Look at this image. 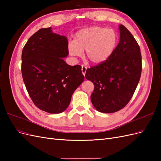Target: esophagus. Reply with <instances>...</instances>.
<instances>
[{
  "label": "esophagus",
  "mask_w": 161,
  "mask_h": 161,
  "mask_svg": "<svg viewBox=\"0 0 161 161\" xmlns=\"http://www.w3.org/2000/svg\"><path fill=\"white\" fill-rule=\"evenodd\" d=\"M81 70H82V75H83L85 76V73H86V66H82V67H81Z\"/></svg>",
  "instance_id": "esophagus-1"
}]
</instances>
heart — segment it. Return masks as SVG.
Wrapping results in <instances>:
<instances>
[{
    "instance_id": "obj_1",
    "label": "heart",
    "mask_w": 161,
    "mask_h": 161,
    "mask_svg": "<svg viewBox=\"0 0 161 161\" xmlns=\"http://www.w3.org/2000/svg\"><path fill=\"white\" fill-rule=\"evenodd\" d=\"M117 34L111 29L91 27L78 31L74 42L68 46L70 55L80 57L86 50L85 57L92 64H100L111 55L117 44Z\"/></svg>"
}]
</instances>
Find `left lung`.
I'll use <instances>...</instances> for the list:
<instances>
[{
    "label": "left lung",
    "mask_w": 161,
    "mask_h": 161,
    "mask_svg": "<svg viewBox=\"0 0 161 161\" xmlns=\"http://www.w3.org/2000/svg\"><path fill=\"white\" fill-rule=\"evenodd\" d=\"M120 38L111 55L105 61L87 69L85 78L94 84L91 99L102 113L118 111L132 97L142 72L140 46L127 28L119 27Z\"/></svg>",
    "instance_id": "left-lung-1"
}]
</instances>
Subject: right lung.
<instances>
[{"label":"right lung","mask_w":161,"mask_h":161,"mask_svg":"<svg viewBox=\"0 0 161 161\" xmlns=\"http://www.w3.org/2000/svg\"><path fill=\"white\" fill-rule=\"evenodd\" d=\"M67 39L40 29L31 36L21 55V72L29 95L37 108L60 114L69 107L73 92L83 82L81 66L67 64Z\"/></svg>","instance_id":"add662e5"}]
</instances>
